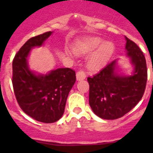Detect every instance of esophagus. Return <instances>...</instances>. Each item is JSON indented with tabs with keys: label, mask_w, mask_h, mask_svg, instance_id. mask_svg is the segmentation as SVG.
I'll return each instance as SVG.
<instances>
[{
	"label": "esophagus",
	"mask_w": 153,
	"mask_h": 153,
	"mask_svg": "<svg viewBox=\"0 0 153 153\" xmlns=\"http://www.w3.org/2000/svg\"><path fill=\"white\" fill-rule=\"evenodd\" d=\"M76 78L78 81H82L86 78V74L83 70H79L76 73Z\"/></svg>",
	"instance_id": "obj_1"
}]
</instances>
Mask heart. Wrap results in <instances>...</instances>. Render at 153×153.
Masks as SVG:
<instances>
[{
    "label": "heart",
    "instance_id": "b5f03b06",
    "mask_svg": "<svg viewBox=\"0 0 153 153\" xmlns=\"http://www.w3.org/2000/svg\"><path fill=\"white\" fill-rule=\"evenodd\" d=\"M96 50L91 55L87 61L89 69L96 70L104 66L109 61L114 51V46L110 42H104L102 38H88L79 41L75 44L74 51L77 54L90 53Z\"/></svg>",
    "mask_w": 153,
    "mask_h": 153
}]
</instances>
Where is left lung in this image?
Wrapping results in <instances>:
<instances>
[{
  "mask_svg": "<svg viewBox=\"0 0 153 153\" xmlns=\"http://www.w3.org/2000/svg\"><path fill=\"white\" fill-rule=\"evenodd\" d=\"M125 38L127 56L135 67L132 75L120 76L115 73L116 61H113L93 77L87 78L89 105L103 119L124 116L139 102L146 88L147 68L144 55L135 42Z\"/></svg>",
  "mask_w": 153,
  "mask_h": 153,
  "instance_id": "obj_1",
  "label": "left lung"
}]
</instances>
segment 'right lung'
Listing matches in <instances>:
<instances>
[{
    "mask_svg": "<svg viewBox=\"0 0 153 153\" xmlns=\"http://www.w3.org/2000/svg\"><path fill=\"white\" fill-rule=\"evenodd\" d=\"M47 32L29 39L12 61V86L20 107L27 115L43 123H53L62 117L69 91L76 81L75 72L60 68L47 75H36L27 64L31 49L41 47L51 35Z\"/></svg>",
    "mask_w": 153,
    "mask_h": 153,
    "instance_id": "add662e5",
    "label": "right lung"
}]
</instances>
